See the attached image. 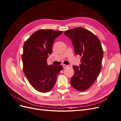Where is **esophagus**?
<instances>
[{
	"mask_svg": "<svg viewBox=\"0 0 121 121\" xmlns=\"http://www.w3.org/2000/svg\"><path fill=\"white\" fill-rule=\"evenodd\" d=\"M68 67H69V65H63V67H64V69L67 68H68Z\"/></svg>",
	"mask_w": 121,
	"mask_h": 121,
	"instance_id": "1",
	"label": "esophagus"
}]
</instances>
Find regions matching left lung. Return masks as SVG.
<instances>
[{
  "mask_svg": "<svg viewBox=\"0 0 121 121\" xmlns=\"http://www.w3.org/2000/svg\"><path fill=\"white\" fill-rule=\"evenodd\" d=\"M70 39L75 53L81 57L80 67L73 65L74 74L71 84L76 90L84 91L94 83L99 74L104 52L100 40L93 33L82 27L65 31Z\"/></svg>",
  "mask_w": 121,
  "mask_h": 121,
  "instance_id": "1",
  "label": "left lung"
}]
</instances>
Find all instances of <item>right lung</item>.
<instances>
[{"label":"right lung","mask_w":121,"mask_h":121,"mask_svg":"<svg viewBox=\"0 0 121 121\" xmlns=\"http://www.w3.org/2000/svg\"><path fill=\"white\" fill-rule=\"evenodd\" d=\"M63 31L41 29L32 34L24 43L22 59L23 71L32 86L40 92H48L56 81L63 65H48L55 39Z\"/></svg>","instance_id":"obj_1"}]
</instances>
